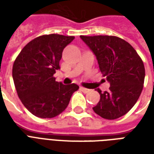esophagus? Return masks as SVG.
<instances>
[{"instance_id": "34e87169", "label": "esophagus", "mask_w": 154, "mask_h": 154, "mask_svg": "<svg viewBox=\"0 0 154 154\" xmlns=\"http://www.w3.org/2000/svg\"><path fill=\"white\" fill-rule=\"evenodd\" d=\"M80 90L84 92V93H87V92H89L90 90L89 89H87V88H85V87H80Z\"/></svg>"}]
</instances>
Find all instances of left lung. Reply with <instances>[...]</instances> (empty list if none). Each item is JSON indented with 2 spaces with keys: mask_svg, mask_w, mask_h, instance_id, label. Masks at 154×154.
<instances>
[{
  "mask_svg": "<svg viewBox=\"0 0 154 154\" xmlns=\"http://www.w3.org/2000/svg\"><path fill=\"white\" fill-rule=\"evenodd\" d=\"M80 38L97 57L101 73L110 82V91L97 88L100 99L92 109L106 119H118L131 110L142 92L145 69L141 57L130 44L116 36Z\"/></svg>",
  "mask_w": 154,
  "mask_h": 154,
  "instance_id": "obj_1",
  "label": "left lung"
}]
</instances>
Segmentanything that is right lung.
I'll return each mask as SVG.
<instances>
[{"mask_svg": "<svg viewBox=\"0 0 154 154\" xmlns=\"http://www.w3.org/2000/svg\"><path fill=\"white\" fill-rule=\"evenodd\" d=\"M73 36L52 35L35 38L23 48L12 68L15 89L25 108L39 118H53L69 104L77 84L63 85L54 74L60 69L59 61L64 48Z\"/></svg>", "mask_w": 154, "mask_h": 154, "instance_id": "right-lung-1", "label": "right lung"}]
</instances>
